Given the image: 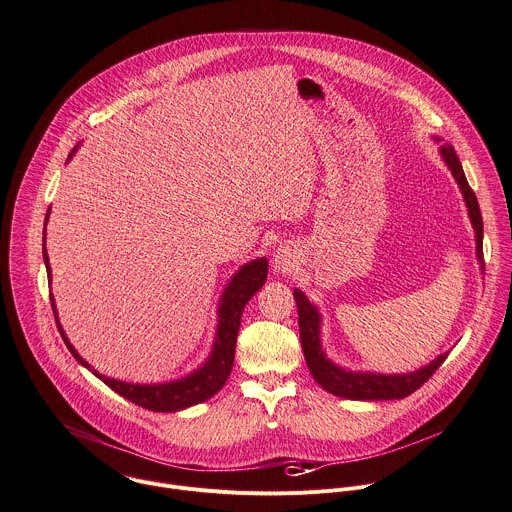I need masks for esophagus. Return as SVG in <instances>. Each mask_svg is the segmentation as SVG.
I'll return each mask as SVG.
<instances>
[{
    "label": "esophagus",
    "mask_w": 512,
    "mask_h": 512,
    "mask_svg": "<svg viewBox=\"0 0 512 512\" xmlns=\"http://www.w3.org/2000/svg\"><path fill=\"white\" fill-rule=\"evenodd\" d=\"M297 267L295 251L289 245H279L273 253V271L279 273H291Z\"/></svg>",
    "instance_id": "esophagus-1"
}]
</instances>
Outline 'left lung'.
Instances as JSON below:
<instances>
[{
    "mask_svg": "<svg viewBox=\"0 0 512 512\" xmlns=\"http://www.w3.org/2000/svg\"><path fill=\"white\" fill-rule=\"evenodd\" d=\"M436 142H442L438 146L440 158L448 166L452 173L466 211L468 219L474 229V241H476V259L480 265V271L484 273V257H482V217L478 201L468 187V181L464 177L462 164L454 152V148L444 142L442 138L434 136ZM293 297L297 303L299 313V337H301V348L305 354L307 368L313 376V380L329 394L346 398V400H360V402H380V400H402L416 392L430 376L444 364L448 358V352L434 358L430 364L408 372V374H380V372H362V370H348L344 366L335 364L331 358H327L321 342V311L319 307L307 299V295L301 289H293Z\"/></svg>",
    "mask_w": 512,
    "mask_h": 512,
    "instance_id": "obj_1",
    "label": "left lung"
}]
</instances>
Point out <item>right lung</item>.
Masks as SVG:
<instances>
[{"mask_svg":"<svg viewBox=\"0 0 512 512\" xmlns=\"http://www.w3.org/2000/svg\"><path fill=\"white\" fill-rule=\"evenodd\" d=\"M76 150H78V146L70 152L68 160L76 154ZM50 211L52 209H48L46 225H48V219H50ZM42 253H44L46 271H48V283L52 285V267H50L48 251H46V227H44ZM267 267H269L267 259L257 257V259H251V261L243 263L231 275V279L227 281V285H225V289L219 297L217 329H215L213 348H211L207 360L183 378L168 380V382H156V384H152V382L150 384L122 382V380L108 378V376L100 374L98 370H94L76 352V348L70 344V339H68L64 327L60 323L56 301H54L52 293H50V299H52V309H54L56 323H58V329L62 333L64 344L82 368L92 372L110 390H114L116 394H120L122 398L130 400V402H134L136 406H142V408L152 410V412H181V410H187L191 406H197V404H203V402L211 400L225 386V382L229 380V374H231L233 362H235V344H237V333H239L243 309L249 303V299L265 285Z\"/></svg>","mask_w":512,"mask_h":512,"instance_id":"right-lung-1","label":"right lung"}]
</instances>
